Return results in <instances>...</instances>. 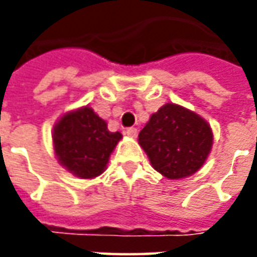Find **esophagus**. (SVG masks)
<instances>
[{"label": "esophagus", "instance_id": "34e87169", "mask_svg": "<svg viewBox=\"0 0 257 257\" xmlns=\"http://www.w3.org/2000/svg\"><path fill=\"white\" fill-rule=\"evenodd\" d=\"M125 134L128 135L129 138H136V135H138V129H136V128H126Z\"/></svg>", "mask_w": 257, "mask_h": 257}]
</instances>
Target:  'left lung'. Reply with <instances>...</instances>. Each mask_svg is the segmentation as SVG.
Here are the masks:
<instances>
[{"label":"left lung","instance_id":"8db88e82","mask_svg":"<svg viewBox=\"0 0 257 257\" xmlns=\"http://www.w3.org/2000/svg\"><path fill=\"white\" fill-rule=\"evenodd\" d=\"M212 131L195 112L176 104L162 106L139 134V145L153 168L168 179L190 176L204 165Z\"/></svg>","mask_w":257,"mask_h":257}]
</instances>
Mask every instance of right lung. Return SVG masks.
<instances>
[{
	"label": "right lung",
	"instance_id": "right-lung-1",
	"mask_svg": "<svg viewBox=\"0 0 257 257\" xmlns=\"http://www.w3.org/2000/svg\"><path fill=\"white\" fill-rule=\"evenodd\" d=\"M122 135L110 132L90 107L68 112L53 129V145L59 162L81 179L99 176Z\"/></svg>",
	"mask_w": 257,
	"mask_h": 257
}]
</instances>
